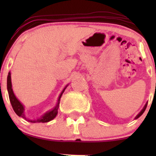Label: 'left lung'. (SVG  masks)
<instances>
[{"instance_id":"left-lung-1","label":"left lung","mask_w":156,"mask_h":156,"mask_svg":"<svg viewBox=\"0 0 156 156\" xmlns=\"http://www.w3.org/2000/svg\"><path fill=\"white\" fill-rule=\"evenodd\" d=\"M147 103H146V104H145V105H144V108H143V109H142V110H141V112H140V113H139V114H138V115L136 116V118H135V119H137V118H139V117H141V115H142V114H143V113H144V111H145V109H146V108H147Z\"/></svg>"}]
</instances>
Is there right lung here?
<instances>
[{
  "label": "right lung",
  "mask_w": 156,
  "mask_h": 156,
  "mask_svg": "<svg viewBox=\"0 0 156 156\" xmlns=\"http://www.w3.org/2000/svg\"><path fill=\"white\" fill-rule=\"evenodd\" d=\"M65 89V88H64ZM7 89H8V92H9V101L11 104H12V108H13L14 111L19 117H23V119H26L28 122H48L52 120L53 119H54L55 117V116L57 115V113H58V109L59 108V103H60V99L62 98V94H63L64 89L63 90V92L61 93L59 98H58V103H57L56 106L55 107L53 110L50 111L44 114L42 117H41L40 118L37 119H28V118L26 117L25 116L24 113V108H23V105L21 104V103L17 99L15 94H14L13 90L12 89V81H11V74L10 73H9L8 76H7Z\"/></svg>",
  "instance_id": "obj_1"
}]
</instances>
